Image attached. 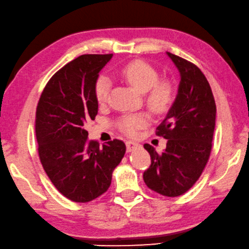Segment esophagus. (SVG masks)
<instances>
[{
	"instance_id": "34e87169",
	"label": "esophagus",
	"mask_w": 249,
	"mask_h": 249,
	"mask_svg": "<svg viewBox=\"0 0 249 249\" xmlns=\"http://www.w3.org/2000/svg\"><path fill=\"white\" fill-rule=\"evenodd\" d=\"M125 146H127V151L128 152H131L133 150H136V149L140 148L139 143L136 142V141H130V140L125 142Z\"/></svg>"
}]
</instances>
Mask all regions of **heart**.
Masks as SVG:
<instances>
[{"mask_svg": "<svg viewBox=\"0 0 249 249\" xmlns=\"http://www.w3.org/2000/svg\"><path fill=\"white\" fill-rule=\"evenodd\" d=\"M119 74L133 89L141 93L147 92L146 103L148 108L156 114L166 112L175 98L173 86L167 81H159V74L155 68L141 61H133L122 67ZM110 82L107 75H100L94 85V94L97 101L102 105L109 95ZM149 117L146 113H137L125 116L119 121V129L124 135L136 137L139 130L148 124Z\"/></svg>", "mask_w": 249, "mask_h": 249, "instance_id": "heart-1", "label": "heart"}]
</instances>
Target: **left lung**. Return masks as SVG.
<instances>
[{
  "instance_id": "obj_1",
  "label": "left lung",
  "mask_w": 249,
  "mask_h": 249,
  "mask_svg": "<svg viewBox=\"0 0 249 249\" xmlns=\"http://www.w3.org/2000/svg\"><path fill=\"white\" fill-rule=\"evenodd\" d=\"M180 74L178 92L157 135L167 139L161 154L149 143L151 157L143 180L151 190L167 197L188 191L207 163L216 122V103L200 69L189 61L166 52Z\"/></svg>"
}]
</instances>
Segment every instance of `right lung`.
Returning <instances> with one entry per match:
<instances>
[{"label":"right lung","mask_w":249,"mask_h":249,"mask_svg":"<svg viewBox=\"0 0 249 249\" xmlns=\"http://www.w3.org/2000/svg\"><path fill=\"white\" fill-rule=\"evenodd\" d=\"M112 54H83L49 80L36 107V135L42 166L64 197L88 202L105 194L112 171L125 152L114 139L99 147L88 139L87 121L94 120V85Z\"/></svg>","instance_id":"1"}]
</instances>
